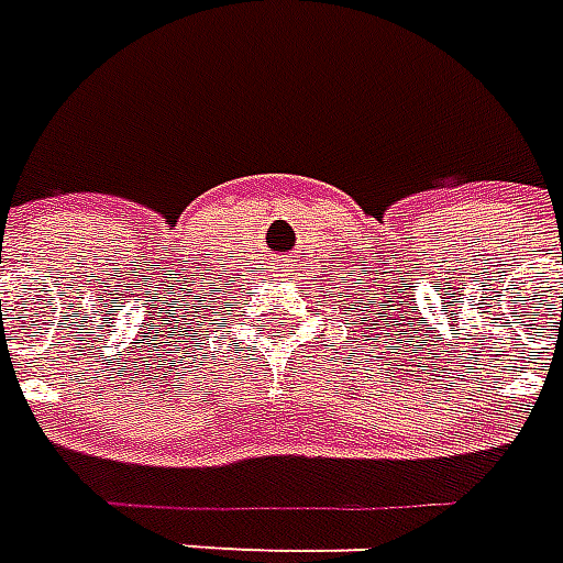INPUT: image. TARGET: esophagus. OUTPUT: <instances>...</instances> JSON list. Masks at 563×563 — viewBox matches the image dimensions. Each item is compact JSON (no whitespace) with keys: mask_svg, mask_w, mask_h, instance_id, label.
I'll return each mask as SVG.
<instances>
[{"mask_svg":"<svg viewBox=\"0 0 563 563\" xmlns=\"http://www.w3.org/2000/svg\"><path fill=\"white\" fill-rule=\"evenodd\" d=\"M280 277H286V265H283V268H280Z\"/></svg>","mask_w":563,"mask_h":563,"instance_id":"esophagus-1","label":"esophagus"}]
</instances>
